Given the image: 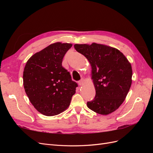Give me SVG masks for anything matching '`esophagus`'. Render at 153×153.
Returning <instances> with one entry per match:
<instances>
[{"mask_svg": "<svg viewBox=\"0 0 153 153\" xmlns=\"http://www.w3.org/2000/svg\"><path fill=\"white\" fill-rule=\"evenodd\" d=\"M83 84H84V80H83L82 79L80 80V81H78V85H82Z\"/></svg>", "mask_w": 153, "mask_h": 153, "instance_id": "34e87169", "label": "esophagus"}]
</instances>
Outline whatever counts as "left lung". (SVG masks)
Segmentation results:
<instances>
[{
	"label": "left lung",
	"mask_w": 153,
	"mask_h": 153,
	"mask_svg": "<svg viewBox=\"0 0 153 153\" xmlns=\"http://www.w3.org/2000/svg\"><path fill=\"white\" fill-rule=\"evenodd\" d=\"M78 52L91 66V78L96 96L87 105L101 115H108L122 105L130 89L132 68L130 62L117 48L96 43L75 44Z\"/></svg>",
	"instance_id": "obj_1"
}]
</instances>
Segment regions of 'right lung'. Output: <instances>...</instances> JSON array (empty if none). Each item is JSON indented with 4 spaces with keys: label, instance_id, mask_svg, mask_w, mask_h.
Segmentation results:
<instances>
[{
    "label": "right lung",
    "instance_id": "obj_1",
    "mask_svg": "<svg viewBox=\"0 0 153 153\" xmlns=\"http://www.w3.org/2000/svg\"><path fill=\"white\" fill-rule=\"evenodd\" d=\"M71 43L57 42L34 53L27 61L23 74L25 91L39 112L53 116L66 110L78 85L62 66Z\"/></svg>",
    "mask_w": 153,
    "mask_h": 153
}]
</instances>
